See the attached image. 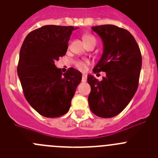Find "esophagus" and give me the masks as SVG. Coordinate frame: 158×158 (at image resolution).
<instances>
[{"instance_id": "1", "label": "esophagus", "mask_w": 158, "mask_h": 158, "mask_svg": "<svg viewBox=\"0 0 158 158\" xmlns=\"http://www.w3.org/2000/svg\"><path fill=\"white\" fill-rule=\"evenodd\" d=\"M86 81H87V75L82 74V82H86Z\"/></svg>"}]
</instances>
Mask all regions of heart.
<instances>
[{"label": "heart", "mask_w": 158, "mask_h": 158, "mask_svg": "<svg viewBox=\"0 0 158 158\" xmlns=\"http://www.w3.org/2000/svg\"><path fill=\"white\" fill-rule=\"evenodd\" d=\"M83 40L85 43H86L87 46H89L91 43H95L96 40L93 35H89V34H85L83 36ZM89 62L88 60H76L74 62V65L78 70H85L87 68V66L88 65Z\"/></svg>", "instance_id": "1"}]
</instances>
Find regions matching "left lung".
<instances>
[{
  "instance_id": "8db88e82",
  "label": "left lung",
  "mask_w": 158,
  "mask_h": 158,
  "mask_svg": "<svg viewBox=\"0 0 158 158\" xmlns=\"http://www.w3.org/2000/svg\"><path fill=\"white\" fill-rule=\"evenodd\" d=\"M91 28L102 38L104 46L102 58L93 72L104 71L106 77L99 81L88 75L91 86L88 104L94 115L112 118L127 107L137 90L142 66L140 49L127 29L113 25Z\"/></svg>"
}]
</instances>
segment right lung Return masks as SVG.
<instances>
[{
	"label": "right lung",
	"mask_w": 158,
	"mask_h": 158,
	"mask_svg": "<svg viewBox=\"0 0 158 158\" xmlns=\"http://www.w3.org/2000/svg\"><path fill=\"white\" fill-rule=\"evenodd\" d=\"M73 29V26L44 25L28 33L21 47L18 75L24 95L33 109L47 118L68 112L81 81L80 71L70 67L62 73L54 64L67 52Z\"/></svg>",
	"instance_id": "1"
}]
</instances>
